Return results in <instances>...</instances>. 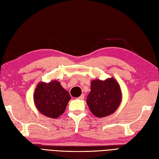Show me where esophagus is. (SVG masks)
Segmentation results:
<instances>
[{
    "mask_svg": "<svg viewBox=\"0 0 159 159\" xmlns=\"http://www.w3.org/2000/svg\"><path fill=\"white\" fill-rule=\"evenodd\" d=\"M84 94H81L80 96V97L78 98V99H81V100H82V99H84Z\"/></svg>",
    "mask_w": 159,
    "mask_h": 159,
    "instance_id": "esophagus-1",
    "label": "esophagus"
}]
</instances>
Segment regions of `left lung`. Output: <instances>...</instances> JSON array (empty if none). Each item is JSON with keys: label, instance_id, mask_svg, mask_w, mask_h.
I'll return each mask as SVG.
<instances>
[{"label": "left lung", "instance_id": "8db88e82", "mask_svg": "<svg viewBox=\"0 0 159 159\" xmlns=\"http://www.w3.org/2000/svg\"><path fill=\"white\" fill-rule=\"evenodd\" d=\"M121 90L113 78L104 81L95 80L91 83L87 104L95 116L104 117L113 113L121 102Z\"/></svg>", "mask_w": 159, "mask_h": 159}]
</instances>
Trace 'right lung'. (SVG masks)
I'll return each instance as SVG.
<instances>
[{
	"instance_id": "right-lung-1",
	"label": "right lung",
	"mask_w": 159,
	"mask_h": 159,
	"mask_svg": "<svg viewBox=\"0 0 159 159\" xmlns=\"http://www.w3.org/2000/svg\"><path fill=\"white\" fill-rule=\"evenodd\" d=\"M70 99L68 91L56 80L48 84L40 82L34 94V102L39 112L53 119L64 113Z\"/></svg>"
}]
</instances>
